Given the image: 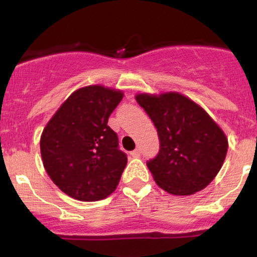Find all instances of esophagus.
I'll return each instance as SVG.
<instances>
[{"instance_id":"1","label":"esophagus","mask_w":257,"mask_h":257,"mask_svg":"<svg viewBox=\"0 0 257 257\" xmlns=\"http://www.w3.org/2000/svg\"><path fill=\"white\" fill-rule=\"evenodd\" d=\"M131 155L133 156V157H139V156L141 155V151H140V149H135L134 151H132V152H131Z\"/></svg>"}]
</instances>
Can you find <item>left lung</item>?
Returning a JSON list of instances; mask_svg holds the SVG:
<instances>
[{
  "label": "left lung",
  "instance_id": "8db88e82",
  "mask_svg": "<svg viewBox=\"0 0 257 257\" xmlns=\"http://www.w3.org/2000/svg\"><path fill=\"white\" fill-rule=\"evenodd\" d=\"M137 101L157 128L159 151L146 162L159 187L187 196L206 187L226 158V135L209 114L179 93L139 94Z\"/></svg>",
  "mask_w": 257,
  "mask_h": 257
}]
</instances>
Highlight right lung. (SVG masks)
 I'll use <instances>...</instances> for the list:
<instances>
[{"label": "right lung", "instance_id": "right-lung-1", "mask_svg": "<svg viewBox=\"0 0 257 257\" xmlns=\"http://www.w3.org/2000/svg\"><path fill=\"white\" fill-rule=\"evenodd\" d=\"M123 98L119 90L89 85L76 90L60 106L41 137L46 172L72 198L104 199L118 186L126 155L107 125Z\"/></svg>", "mask_w": 257, "mask_h": 257}]
</instances>
